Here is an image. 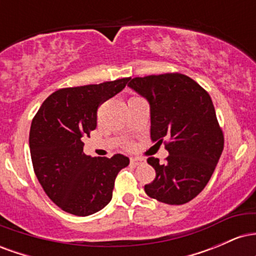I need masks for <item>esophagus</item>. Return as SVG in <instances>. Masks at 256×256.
Wrapping results in <instances>:
<instances>
[{"label":"esophagus","mask_w":256,"mask_h":256,"mask_svg":"<svg viewBox=\"0 0 256 256\" xmlns=\"http://www.w3.org/2000/svg\"><path fill=\"white\" fill-rule=\"evenodd\" d=\"M143 161H144V160H143V158H131L130 162H131V165L137 166V165H140V164H142Z\"/></svg>","instance_id":"esophagus-1"}]
</instances>
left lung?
<instances>
[{
  "label": "left lung",
  "instance_id": "8db88e82",
  "mask_svg": "<svg viewBox=\"0 0 256 256\" xmlns=\"http://www.w3.org/2000/svg\"><path fill=\"white\" fill-rule=\"evenodd\" d=\"M128 86L148 101L152 140H168L165 164L146 160L156 176L144 192L167 204L192 201L210 182L224 148L212 98L180 73L137 77Z\"/></svg>",
  "mask_w": 256,
  "mask_h": 256
}]
</instances>
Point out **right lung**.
Segmentation results:
<instances>
[{
	"mask_svg": "<svg viewBox=\"0 0 256 256\" xmlns=\"http://www.w3.org/2000/svg\"><path fill=\"white\" fill-rule=\"evenodd\" d=\"M130 78L67 88L52 94L37 112L30 128V152L38 182L48 198L67 213L94 214L110 202L114 180L130 158L83 152L82 138L98 124V108L119 94Z\"/></svg>",
	"mask_w": 256,
	"mask_h": 256,
	"instance_id": "obj_1",
	"label": "right lung"
}]
</instances>
